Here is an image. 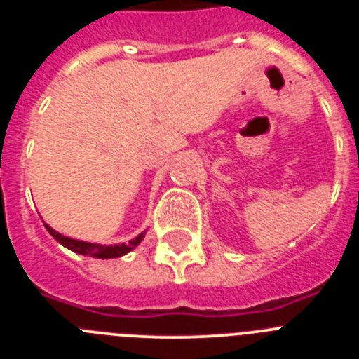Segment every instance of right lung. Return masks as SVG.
<instances>
[{"label": "right lung", "instance_id": "obj_1", "mask_svg": "<svg viewBox=\"0 0 359 359\" xmlns=\"http://www.w3.org/2000/svg\"><path fill=\"white\" fill-rule=\"evenodd\" d=\"M44 228L50 231V236L57 241V243H61L65 248L72 250L75 253H81V255H88V257H95V259H116V257H122L126 253H129L131 250H135L138 244L144 241L145 231L138 233L135 239H131L129 243H122V244H98V243H88V241H79V239H72V237H66L62 233H59L57 230H53L52 226L48 224H44Z\"/></svg>", "mask_w": 359, "mask_h": 359}]
</instances>
